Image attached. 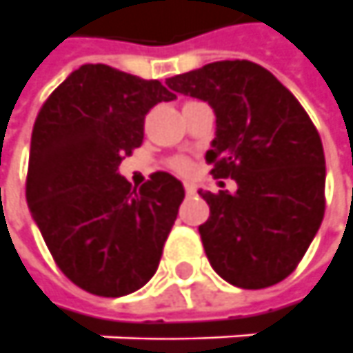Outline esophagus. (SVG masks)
Masks as SVG:
<instances>
[{
  "label": "esophagus",
  "instance_id": "34e87169",
  "mask_svg": "<svg viewBox=\"0 0 353 353\" xmlns=\"http://www.w3.org/2000/svg\"><path fill=\"white\" fill-rule=\"evenodd\" d=\"M184 190H186L188 196H192V194H196V184L194 182H184Z\"/></svg>",
  "mask_w": 353,
  "mask_h": 353
}]
</instances>
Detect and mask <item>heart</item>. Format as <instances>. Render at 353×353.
Listing matches in <instances>:
<instances>
[{"label":"heart","instance_id":"b5f03b06","mask_svg":"<svg viewBox=\"0 0 353 353\" xmlns=\"http://www.w3.org/2000/svg\"><path fill=\"white\" fill-rule=\"evenodd\" d=\"M174 169H176V171H181V172H190L192 165H190V161L179 159V161H174Z\"/></svg>","mask_w":353,"mask_h":353}]
</instances>
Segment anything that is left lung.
<instances>
[{
	"label": "left lung",
	"mask_w": 353,
	"mask_h": 353,
	"mask_svg": "<svg viewBox=\"0 0 353 353\" xmlns=\"http://www.w3.org/2000/svg\"><path fill=\"white\" fill-rule=\"evenodd\" d=\"M215 114L205 161L237 190L202 192L210 217L198 227L221 278L262 290L288 278L325 215L323 141L299 101L268 70L247 60L208 63L167 79Z\"/></svg>",
	"instance_id": "8db88e82"
}]
</instances>
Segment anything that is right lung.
Masks as SVG:
<instances>
[{
    "mask_svg": "<svg viewBox=\"0 0 353 353\" xmlns=\"http://www.w3.org/2000/svg\"><path fill=\"white\" fill-rule=\"evenodd\" d=\"M172 99L157 79L85 63L37 116L28 210L60 270L85 292L122 297L157 272L184 186L155 172L132 188L118 167L141 145L149 108Z\"/></svg>",
    "mask_w": 353,
    "mask_h": 353,
    "instance_id": "right-lung-1",
    "label": "right lung"
}]
</instances>
